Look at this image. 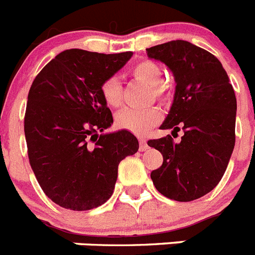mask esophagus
I'll use <instances>...</instances> for the list:
<instances>
[{
    "label": "esophagus",
    "instance_id": "1",
    "mask_svg": "<svg viewBox=\"0 0 255 255\" xmlns=\"http://www.w3.org/2000/svg\"><path fill=\"white\" fill-rule=\"evenodd\" d=\"M138 141H140V146H138V149H140V151H145L147 149V142L146 140H145L144 137H140L138 138Z\"/></svg>",
    "mask_w": 255,
    "mask_h": 255
}]
</instances>
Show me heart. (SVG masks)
<instances>
[{
	"mask_svg": "<svg viewBox=\"0 0 255 255\" xmlns=\"http://www.w3.org/2000/svg\"><path fill=\"white\" fill-rule=\"evenodd\" d=\"M129 74L136 80L150 87V98L166 101L170 96L167 85L164 84L163 72L158 63L149 59L137 62L129 68ZM101 96L109 108H118L122 104V84L117 78H109L101 84ZM160 113L155 108L124 109L115 117L119 128L134 134H145L159 122Z\"/></svg>",
	"mask_w": 255,
	"mask_h": 255,
	"instance_id": "1",
	"label": "heart"
}]
</instances>
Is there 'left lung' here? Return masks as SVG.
Instances as JSON below:
<instances>
[{"instance_id": "obj_1", "label": "left lung", "mask_w": 255, "mask_h": 255, "mask_svg": "<svg viewBox=\"0 0 255 255\" xmlns=\"http://www.w3.org/2000/svg\"><path fill=\"white\" fill-rule=\"evenodd\" d=\"M170 68L174 102L160 129H183L180 142L167 134L147 145L163 155L150 177L160 194L179 202L205 196L223 177L235 147L236 96L219 59L184 40L146 49Z\"/></svg>"}]
</instances>
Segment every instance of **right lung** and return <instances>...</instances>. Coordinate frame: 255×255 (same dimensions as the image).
<instances>
[{
    "label": "right lung",
    "instance_id": "right-lung-1",
    "mask_svg": "<svg viewBox=\"0 0 255 255\" xmlns=\"http://www.w3.org/2000/svg\"><path fill=\"white\" fill-rule=\"evenodd\" d=\"M132 51L102 54L70 49L42 68L31 85L24 133L33 174L44 193L74 211L101 206L114 192L118 166L138 150V141L113 124L101 84Z\"/></svg>",
    "mask_w": 255,
    "mask_h": 255
}]
</instances>
